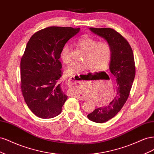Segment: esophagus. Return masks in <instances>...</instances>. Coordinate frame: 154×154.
Instances as JSON below:
<instances>
[{
	"instance_id": "obj_1",
	"label": "esophagus",
	"mask_w": 154,
	"mask_h": 154,
	"mask_svg": "<svg viewBox=\"0 0 154 154\" xmlns=\"http://www.w3.org/2000/svg\"><path fill=\"white\" fill-rule=\"evenodd\" d=\"M69 83H70V84H76V82H77V80H75V78H74V77H71L69 79Z\"/></svg>"
}]
</instances>
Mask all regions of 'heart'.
<instances>
[{"mask_svg":"<svg viewBox=\"0 0 154 154\" xmlns=\"http://www.w3.org/2000/svg\"><path fill=\"white\" fill-rule=\"evenodd\" d=\"M78 47L85 51L83 62L74 63L66 70L67 76H74L93 67L96 71H101L109 66L112 58V48L106 42H98L91 36H83L76 42ZM60 57L66 64L71 62L69 46L63 45L60 53Z\"/></svg>","mask_w":154,"mask_h":154,"instance_id":"b5f03b06","label":"heart"}]
</instances>
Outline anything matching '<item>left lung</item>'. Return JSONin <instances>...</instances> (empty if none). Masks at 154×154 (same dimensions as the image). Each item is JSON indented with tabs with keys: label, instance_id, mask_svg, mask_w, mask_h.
<instances>
[{
	"label": "left lung",
	"instance_id": "1",
	"mask_svg": "<svg viewBox=\"0 0 154 154\" xmlns=\"http://www.w3.org/2000/svg\"><path fill=\"white\" fill-rule=\"evenodd\" d=\"M89 29L105 38L112 51L109 69L116 78V96L109 105L96 109L87 115L92 122L102 123L114 118L126 103L135 78L136 68L132 49L122 35L111 28Z\"/></svg>",
	"mask_w": 154,
	"mask_h": 154
}]
</instances>
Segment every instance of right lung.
Listing matches in <instances>:
<instances>
[{
  "label": "right lung",
  "mask_w": 154,
  "mask_h": 154,
  "mask_svg": "<svg viewBox=\"0 0 154 154\" xmlns=\"http://www.w3.org/2000/svg\"><path fill=\"white\" fill-rule=\"evenodd\" d=\"M71 27H49L32 35L21 58V91L29 109L43 119L59 115L67 100L62 83L60 53L80 31Z\"/></svg>",
  "instance_id": "add662e5"
}]
</instances>
